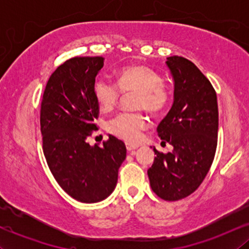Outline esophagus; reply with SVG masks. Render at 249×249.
I'll return each mask as SVG.
<instances>
[{
  "instance_id": "1",
  "label": "esophagus",
  "mask_w": 249,
  "mask_h": 249,
  "mask_svg": "<svg viewBox=\"0 0 249 249\" xmlns=\"http://www.w3.org/2000/svg\"><path fill=\"white\" fill-rule=\"evenodd\" d=\"M126 148L128 152H133L134 150H137L138 148V146H136V145H131V144H126Z\"/></svg>"
}]
</instances>
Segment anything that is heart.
I'll return each instance as SVG.
<instances>
[{
	"mask_svg": "<svg viewBox=\"0 0 249 249\" xmlns=\"http://www.w3.org/2000/svg\"><path fill=\"white\" fill-rule=\"evenodd\" d=\"M117 86L105 77H97L93 82V95L103 111L112 110L123 92H137L136 107L151 113H160L170 102V93L164 79L157 71L144 65H127L117 73ZM120 88H118V87ZM147 119L141 112H122L107 123L111 133L123 141L136 144L141 141Z\"/></svg>",
	"mask_w": 249,
	"mask_h": 249,
	"instance_id": "1",
	"label": "heart"
}]
</instances>
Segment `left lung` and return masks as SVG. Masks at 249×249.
Masks as SVG:
<instances>
[{
    "mask_svg": "<svg viewBox=\"0 0 249 249\" xmlns=\"http://www.w3.org/2000/svg\"><path fill=\"white\" fill-rule=\"evenodd\" d=\"M174 81L171 110L157 132L173 146L172 152L157 157L147 170L151 188L167 201L184 199L204 181L218 144L219 112L214 88L192 62L180 56L167 57Z\"/></svg>",
    "mask_w": 249,
    "mask_h": 249,
    "instance_id": "left-lung-1",
    "label": "left lung"
}]
</instances>
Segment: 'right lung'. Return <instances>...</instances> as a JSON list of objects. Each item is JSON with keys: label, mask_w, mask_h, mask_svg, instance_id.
Returning a JSON list of instances; mask_svg holds the SVG:
<instances>
[{"label": "right lung", "mask_w": 249, "mask_h": 249, "mask_svg": "<svg viewBox=\"0 0 249 249\" xmlns=\"http://www.w3.org/2000/svg\"><path fill=\"white\" fill-rule=\"evenodd\" d=\"M103 57H73L50 76L41 104L43 152L53 178L73 199L85 204L107 198L126 158L125 144L108 134L103 146L87 142L96 131L99 105L93 82Z\"/></svg>", "instance_id": "obj_1"}]
</instances>
